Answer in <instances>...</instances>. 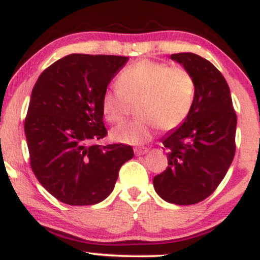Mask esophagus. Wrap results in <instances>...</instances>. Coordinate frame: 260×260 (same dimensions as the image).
Wrapping results in <instances>:
<instances>
[{
	"instance_id": "obj_1",
	"label": "esophagus",
	"mask_w": 260,
	"mask_h": 260,
	"mask_svg": "<svg viewBox=\"0 0 260 260\" xmlns=\"http://www.w3.org/2000/svg\"><path fill=\"white\" fill-rule=\"evenodd\" d=\"M149 151V148H144V147H138L134 149V153H136L137 155H144L147 154Z\"/></svg>"
}]
</instances>
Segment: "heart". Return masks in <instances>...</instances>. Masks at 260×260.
Segmentation results:
<instances>
[{
  "instance_id": "heart-1",
  "label": "heart",
  "mask_w": 260,
  "mask_h": 260,
  "mask_svg": "<svg viewBox=\"0 0 260 260\" xmlns=\"http://www.w3.org/2000/svg\"><path fill=\"white\" fill-rule=\"evenodd\" d=\"M194 94V80L186 68L144 58L124 68L117 86L103 92L101 111L109 123L121 124L137 105L139 117L113 129L111 137L121 143L142 144L157 127H180L192 110Z\"/></svg>"
}]
</instances>
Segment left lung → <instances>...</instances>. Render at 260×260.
I'll return each instance as SVG.
<instances>
[{
    "mask_svg": "<svg viewBox=\"0 0 260 260\" xmlns=\"http://www.w3.org/2000/svg\"><path fill=\"white\" fill-rule=\"evenodd\" d=\"M192 74L194 103L187 120L162 139L169 166L154 177L164 201L190 205L204 201L223 180L236 150L237 116L220 71L192 52L171 55Z\"/></svg>",
    "mask_w": 260,
    "mask_h": 260,
    "instance_id": "obj_1",
    "label": "left lung"
}]
</instances>
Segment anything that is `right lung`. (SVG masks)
Masks as SVG:
<instances>
[{
	"instance_id": "obj_1",
	"label": "right lung",
	"mask_w": 260,
	"mask_h": 260,
	"mask_svg": "<svg viewBox=\"0 0 260 260\" xmlns=\"http://www.w3.org/2000/svg\"><path fill=\"white\" fill-rule=\"evenodd\" d=\"M127 61L124 56L72 53L47 67L32 88L24 123L30 166L59 202L104 201L121 166L133 157L131 145L96 143L107 134L101 95Z\"/></svg>"
}]
</instances>
